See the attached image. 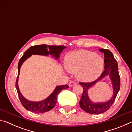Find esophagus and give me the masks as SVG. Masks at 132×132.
<instances>
[{
  "instance_id": "esophagus-1",
  "label": "esophagus",
  "mask_w": 132,
  "mask_h": 132,
  "mask_svg": "<svg viewBox=\"0 0 132 132\" xmlns=\"http://www.w3.org/2000/svg\"><path fill=\"white\" fill-rule=\"evenodd\" d=\"M76 82L73 81H71L69 82V87H72V86H74L75 85H76Z\"/></svg>"
}]
</instances>
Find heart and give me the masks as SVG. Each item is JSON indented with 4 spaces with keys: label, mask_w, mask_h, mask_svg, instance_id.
I'll list each match as a JSON object with an SVG mask.
<instances>
[{
    "label": "heart",
    "mask_w": 132,
    "mask_h": 132,
    "mask_svg": "<svg viewBox=\"0 0 132 132\" xmlns=\"http://www.w3.org/2000/svg\"><path fill=\"white\" fill-rule=\"evenodd\" d=\"M65 66L69 72L76 73L78 80L91 81L101 75L104 68V60L94 52L79 51L66 56Z\"/></svg>",
    "instance_id": "heart-1"
}]
</instances>
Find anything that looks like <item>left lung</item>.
<instances>
[{"label": "left lung", "mask_w": 132, "mask_h": 132, "mask_svg": "<svg viewBox=\"0 0 132 132\" xmlns=\"http://www.w3.org/2000/svg\"><path fill=\"white\" fill-rule=\"evenodd\" d=\"M99 51L104 53V71L95 81L90 82H79L83 89L81 98L79 102L80 106L82 110L91 114H101L108 111L114 102L120 86L118 63L113 57L112 53L109 50L105 49H100ZM106 76H109L113 84L114 90L113 97L106 102L93 103L88 97V91L89 88Z\"/></svg>", "instance_id": "left-lung-1"}]
</instances>
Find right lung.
Returning a JSON list of instances; mask_svg holds the SVG:
<instances>
[{"mask_svg":"<svg viewBox=\"0 0 132 132\" xmlns=\"http://www.w3.org/2000/svg\"><path fill=\"white\" fill-rule=\"evenodd\" d=\"M66 48V46L62 45L50 46L47 45H39L32 46L24 52V55H23V56L20 59L19 64H18V76L16 81H15V87L17 89L20 101L23 106L27 110L37 113H42L51 110L56 104L58 94L61 92L62 90L68 88L69 86L66 84L63 85V86H56L54 91H53V93L48 97L46 98L45 100H44L43 101L39 102L29 101V100L24 98L23 95L21 94L19 90V85H18L20 70L22 64L24 63V62L27 58L30 57L32 55H39L44 56L51 55L56 59H58L60 57V54L62 52V51Z\"/></svg>","mask_w":132,"mask_h":132,"instance_id":"obj_1","label":"right lung"}]
</instances>
